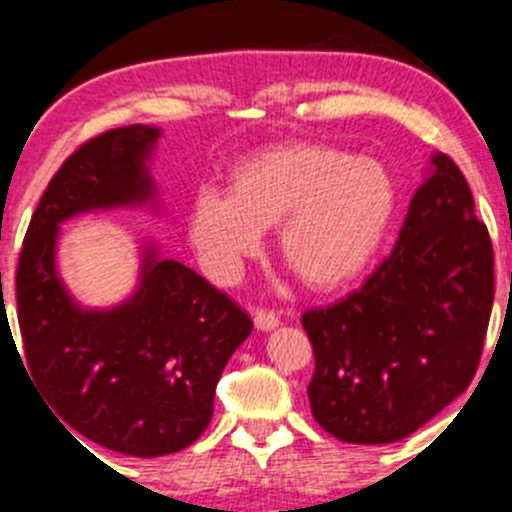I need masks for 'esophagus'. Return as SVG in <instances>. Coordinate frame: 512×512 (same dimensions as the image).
<instances>
[{
	"label": "esophagus",
	"instance_id": "esophagus-1",
	"mask_svg": "<svg viewBox=\"0 0 512 512\" xmlns=\"http://www.w3.org/2000/svg\"><path fill=\"white\" fill-rule=\"evenodd\" d=\"M255 327L260 329V332H272V329L280 327V317H277L275 312H267V309H257Z\"/></svg>",
	"mask_w": 512,
	"mask_h": 512
}]
</instances>
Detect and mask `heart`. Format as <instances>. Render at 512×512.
<instances>
[{
  "instance_id": "heart-1",
  "label": "heart",
  "mask_w": 512,
  "mask_h": 512,
  "mask_svg": "<svg viewBox=\"0 0 512 512\" xmlns=\"http://www.w3.org/2000/svg\"><path fill=\"white\" fill-rule=\"evenodd\" d=\"M396 213V180L381 160L287 141L242 158L230 195L198 190L188 235L215 282H235L277 225V250L314 292L347 287L381 250Z\"/></svg>"
}]
</instances>
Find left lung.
<instances>
[{
  "label": "left lung",
  "instance_id": "left-lung-1",
  "mask_svg": "<svg viewBox=\"0 0 512 512\" xmlns=\"http://www.w3.org/2000/svg\"><path fill=\"white\" fill-rule=\"evenodd\" d=\"M493 292V245L471 188L433 153L394 252L347 299L302 314L319 426L379 446L431 421L476 376Z\"/></svg>",
  "mask_w": 512,
  "mask_h": 512
}]
</instances>
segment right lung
I'll return each instance as SVG.
<instances>
[{"label": "right lung", "mask_w": 512, "mask_h": 512, "mask_svg": "<svg viewBox=\"0 0 512 512\" xmlns=\"http://www.w3.org/2000/svg\"><path fill=\"white\" fill-rule=\"evenodd\" d=\"M160 133L113 128L66 158L36 205L17 267L32 384L66 431L136 458L183 451L208 428L220 374L252 332L232 299L160 257L153 242L141 247L138 285L121 304L84 307L61 280V223L116 208L158 213L151 160Z\"/></svg>", "instance_id": "1"}]
</instances>
